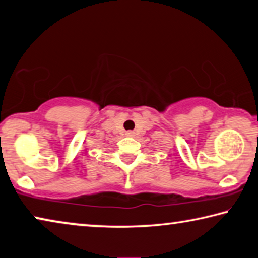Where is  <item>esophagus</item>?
<instances>
[{"label": "esophagus", "mask_w": 258, "mask_h": 258, "mask_svg": "<svg viewBox=\"0 0 258 258\" xmlns=\"http://www.w3.org/2000/svg\"><path fill=\"white\" fill-rule=\"evenodd\" d=\"M126 136H134V132H126Z\"/></svg>", "instance_id": "obj_1"}]
</instances>
